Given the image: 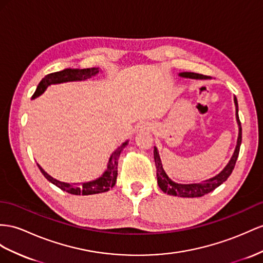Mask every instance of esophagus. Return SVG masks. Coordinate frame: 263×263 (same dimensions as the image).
I'll return each mask as SVG.
<instances>
[{
    "instance_id": "esophagus-1",
    "label": "esophagus",
    "mask_w": 263,
    "mask_h": 263,
    "mask_svg": "<svg viewBox=\"0 0 263 263\" xmlns=\"http://www.w3.org/2000/svg\"><path fill=\"white\" fill-rule=\"evenodd\" d=\"M149 129H151V123H149V122H142V123L140 124V130L145 131V130H149Z\"/></svg>"
}]
</instances>
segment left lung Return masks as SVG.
<instances>
[{"mask_svg":"<svg viewBox=\"0 0 263 263\" xmlns=\"http://www.w3.org/2000/svg\"><path fill=\"white\" fill-rule=\"evenodd\" d=\"M181 77L184 78H191V79H210V77L203 76V74L199 73H193V72H183L180 74ZM234 103L237 105V121L239 124V137H238V143L235 146V150L231 160L229 161L227 166L222 170L218 176H215L212 179H209L206 181H203L201 183H192V184H180L176 183L166 176L165 171L163 170L162 162L160 160V156L158 153L157 147H154V161H156V166H157V178H158V184L160 189L162 190L164 193L170 194V196H176V197H182V198H199L203 197L205 194L212 192L215 187H218L222 183L227 181V179L230 177L232 173V170L234 169L235 162H237V159L239 156L240 151V145L242 141V129H241V122L239 119L238 114V101L237 98L234 97Z\"/></svg>","mask_w":263,"mask_h":263,"instance_id":"left-lung-1","label":"left lung"}]
</instances>
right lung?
<instances>
[{
    "label": "right lung",
    "instance_id": "right-lung-1",
    "mask_svg": "<svg viewBox=\"0 0 263 263\" xmlns=\"http://www.w3.org/2000/svg\"><path fill=\"white\" fill-rule=\"evenodd\" d=\"M99 72L98 69L96 67H91V69H65L63 71H59L54 73H50L48 76H45L41 82L39 83L36 90L33 94L32 98L34 99L45 91L46 87H48L50 84H55V83H62V82H67V81H81V80H86L90 79L91 77L96 76V74ZM127 144V141L124 142L122 145L119 146L118 149L112 153V156L109 160V164H107V167L105 172L103 173V176L99 178L96 181H92V182H86L82 184H69V183H64V182H60V181L53 179L50 177L48 173H46L41 166H39V169L41 170L43 176L48 179L51 183L57 185L60 189L71 193V194H76V196H90V194H97L101 192H106L109 191L112 186H114L117 182V177H118V161L120 153L122 152V150Z\"/></svg>",
    "mask_w": 263,
    "mask_h": 263
}]
</instances>
